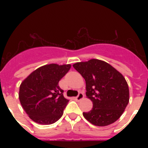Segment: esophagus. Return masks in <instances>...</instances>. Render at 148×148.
Segmentation results:
<instances>
[{
	"instance_id": "esophagus-1",
	"label": "esophagus",
	"mask_w": 148,
	"mask_h": 148,
	"mask_svg": "<svg viewBox=\"0 0 148 148\" xmlns=\"http://www.w3.org/2000/svg\"><path fill=\"white\" fill-rule=\"evenodd\" d=\"M83 98H84V95L81 92L79 93L78 95H77V96L76 97L77 101H81V100H82Z\"/></svg>"
}]
</instances>
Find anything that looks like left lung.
<instances>
[{"instance_id":"1","label":"left lung","mask_w":148,"mask_h":148,"mask_svg":"<svg viewBox=\"0 0 148 148\" xmlns=\"http://www.w3.org/2000/svg\"><path fill=\"white\" fill-rule=\"evenodd\" d=\"M73 67L86 82V95L93 108L84 112L96 126H108L119 119L129 102V88L124 77L108 63L98 59L77 62Z\"/></svg>"}]
</instances>
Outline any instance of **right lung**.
I'll use <instances>...</instances> for the list:
<instances>
[{
  "label": "right lung",
  "instance_id": "right-lung-1",
  "mask_svg": "<svg viewBox=\"0 0 148 148\" xmlns=\"http://www.w3.org/2000/svg\"><path fill=\"white\" fill-rule=\"evenodd\" d=\"M71 67V64L44 65L22 81L19 89L20 102L32 121L47 125L61 117L69 100L64 97V90L58 83Z\"/></svg>",
  "mask_w": 148,
  "mask_h": 148
}]
</instances>
